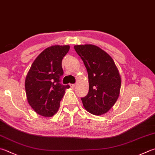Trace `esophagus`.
Returning a JSON list of instances; mask_svg holds the SVG:
<instances>
[{
	"label": "esophagus",
	"instance_id": "esophagus-1",
	"mask_svg": "<svg viewBox=\"0 0 155 155\" xmlns=\"http://www.w3.org/2000/svg\"><path fill=\"white\" fill-rule=\"evenodd\" d=\"M70 87H72V88H74V87H75V86H76V85H75V84H70Z\"/></svg>",
	"mask_w": 155,
	"mask_h": 155
}]
</instances>
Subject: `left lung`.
<instances>
[{
	"label": "left lung",
	"instance_id": "left-lung-1",
	"mask_svg": "<svg viewBox=\"0 0 155 155\" xmlns=\"http://www.w3.org/2000/svg\"><path fill=\"white\" fill-rule=\"evenodd\" d=\"M83 61L89 77V92L81 97L87 111L94 115L106 113L119 97L121 79L112 58L104 51L93 45H75Z\"/></svg>",
	"mask_w": 155,
	"mask_h": 155
}]
</instances>
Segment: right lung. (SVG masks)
<instances>
[{
    "mask_svg": "<svg viewBox=\"0 0 155 155\" xmlns=\"http://www.w3.org/2000/svg\"><path fill=\"white\" fill-rule=\"evenodd\" d=\"M69 45H54L45 49L31 66L25 81V89L30 106L41 116L52 117L58 112L60 103L68 85L61 84L64 74L62 59Z\"/></svg>",
    "mask_w": 155,
    "mask_h": 155,
    "instance_id": "obj_1",
    "label": "right lung"
}]
</instances>
